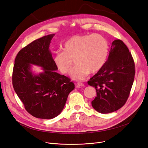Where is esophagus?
Returning <instances> with one entry per match:
<instances>
[{
  "label": "esophagus",
  "instance_id": "obj_1",
  "mask_svg": "<svg viewBox=\"0 0 148 148\" xmlns=\"http://www.w3.org/2000/svg\"><path fill=\"white\" fill-rule=\"evenodd\" d=\"M76 86L77 88L83 87V86H84V84L82 82H78V83H77V84H76Z\"/></svg>",
  "mask_w": 148,
  "mask_h": 148
}]
</instances>
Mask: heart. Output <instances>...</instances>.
<instances>
[{
  "instance_id": "obj_1",
  "label": "heart",
  "mask_w": 148,
  "mask_h": 148,
  "mask_svg": "<svg viewBox=\"0 0 148 148\" xmlns=\"http://www.w3.org/2000/svg\"><path fill=\"white\" fill-rule=\"evenodd\" d=\"M63 50L57 51L54 62L63 74L70 72L74 60L77 65L70 74L76 80H84L89 73L99 71L107 60L109 45L106 39L99 34L75 35L64 43Z\"/></svg>"
}]
</instances>
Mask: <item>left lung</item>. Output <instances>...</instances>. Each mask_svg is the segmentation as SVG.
<instances>
[{
    "instance_id": "8db88e82",
    "label": "left lung",
    "mask_w": 148,
    "mask_h": 148,
    "mask_svg": "<svg viewBox=\"0 0 148 148\" xmlns=\"http://www.w3.org/2000/svg\"><path fill=\"white\" fill-rule=\"evenodd\" d=\"M134 75V62L128 47L121 40H114L104 66L88 82L97 91L93 108L101 113L121 108L130 95Z\"/></svg>"
}]
</instances>
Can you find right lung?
Wrapping results in <instances>:
<instances>
[{"instance_id":"add662e5","label":"right lung","mask_w":148,"mask_h":148,"mask_svg":"<svg viewBox=\"0 0 148 148\" xmlns=\"http://www.w3.org/2000/svg\"><path fill=\"white\" fill-rule=\"evenodd\" d=\"M55 34L36 40L23 48L15 59L12 85L26 111L37 118L53 119L66 103L74 84L68 77L56 71L50 44ZM41 66L44 71L35 75L31 64Z\"/></svg>"}]
</instances>
